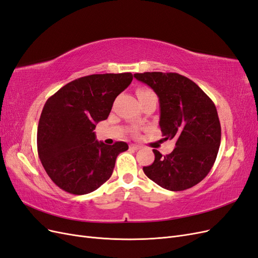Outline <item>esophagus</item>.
<instances>
[{"instance_id":"34e87169","label":"esophagus","mask_w":258,"mask_h":258,"mask_svg":"<svg viewBox=\"0 0 258 258\" xmlns=\"http://www.w3.org/2000/svg\"><path fill=\"white\" fill-rule=\"evenodd\" d=\"M130 148H131V150L138 151V150H140V148H141V146L138 145V144H131V145H130Z\"/></svg>"}]
</instances>
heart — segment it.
I'll return each mask as SVG.
<instances>
[{
    "label": "heart",
    "instance_id": "obj_1",
    "mask_svg": "<svg viewBox=\"0 0 258 258\" xmlns=\"http://www.w3.org/2000/svg\"><path fill=\"white\" fill-rule=\"evenodd\" d=\"M137 95L139 100H143V99H154L157 101V96H156V93L152 90V89H148V88H139L137 90Z\"/></svg>",
    "mask_w": 258,
    "mask_h": 258
}]
</instances>
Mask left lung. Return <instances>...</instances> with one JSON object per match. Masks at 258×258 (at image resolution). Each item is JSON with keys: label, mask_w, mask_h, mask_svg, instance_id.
I'll use <instances>...</instances> for the list:
<instances>
[{"label": "left lung", "mask_w": 258, "mask_h": 258, "mask_svg": "<svg viewBox=\"0 0 258 258\" xmlns=\"http://www.w3.org/2000/svg\"><path fill=\"white\" fill-rule=\"evenodd\" d=\"M135 77L159 98V126L165 140L175 139L174 150L155 160L144 173L162 188L188 189L212 169L221 144V123L216 107L197 84L177 73L145 72Z\"/></svg>", "instance_id": "left-lung-1"}]
</instances>
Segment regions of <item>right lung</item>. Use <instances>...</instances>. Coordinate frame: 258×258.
Masks as SVG:
<instances>
[{
	"label": "right lung",
	"mask_w": 258,
	"mask_h": 258,
	"mask_svg": "<svg viewBox=\"0 0 258 258\" xmlns=\"http://www.w3.org/2000/svg\"><path fill=\"white\" fill-rule=\"evenodd\" d=\"M131 73L92 74L70 82L44 105L37 127V153L46 173L61 189L85 195L111 177L126 142H98L96 124L105 120Z\"/></svg>",
	"instance_id": "obj_1"
}]
</instances>
